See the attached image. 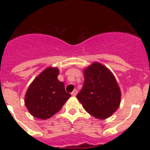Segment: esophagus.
<instances>
[{"instance_id":"esophagus-1","label":"esophagus","mask_w":150,"mask_h":150,"mask_svg":"<svg viewBox=\"0 0 150 150\" xmlns=\"http://www.w3.org/2000/svg\"><path fill=\"white\" fill-rule=\"evenodd\" d=\"M77 93H78V91L76 89H74V91H73V92L72 93H71V95H72V96H76V95H77Z\"/></svg>"}]
</instances>
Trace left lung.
Returning a JSON list of instances; mask_svg holds the SVG:
<instances>
[{"instance_id": "left-lung-1", "label": "left lung", "mask_w": 150, "mask_h": 150, "mask_svg": "<svg viewBox=\"0 0 150 150\" xmlns=\"http://www.w3.org/2000/svg\"><path fill=\"white\" fill-rule=\"evenodd\" d=\"M84 83L76 98L89 114L99 120L112 116L121 102V90L112 73L99 62L83 71Z\"/></svg>"}]
</instances>
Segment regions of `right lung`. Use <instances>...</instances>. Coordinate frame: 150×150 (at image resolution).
Instances as JSON below:
<instances>
[{"mask_svg":"<svg viewBox=\"0 0 150 150\" xmlns=\"http://www.w3.org/2000/svg\"><path fill=\"white\" fill-rule=\"evenodd\" d=\"M58 67H49L30 84L25 96V104L30 114L40 120H47L59 112L71 95L59 81Z\"/></svg>","mask_w":150,"mask_h":150,"instance_id":"right-lung-1","label":"right lung"}]
</instances>
